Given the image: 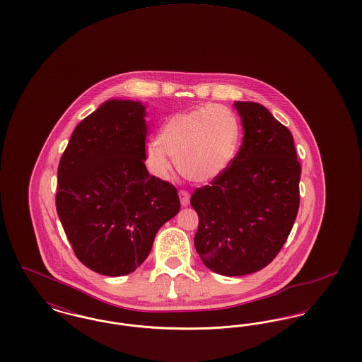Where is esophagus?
Masks as SVG:
<instances>
[{"instance_id": "1", "label": "esophagus", "mask_w": 362, "mask_h": 362, "mask_svg": "<svg viewBox=\"0 0 362 362\" xmlns=\"http://www.w3.org/2000/svg\"><path fill=\"white\" fill-rule=\"evenodd\" d=\"M179 198H180V205L183 207L189 206V191L186 189H180L179 191Z\"/></svg>"}]
</instances>
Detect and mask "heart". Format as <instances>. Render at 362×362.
Here are the masks:
<instances>
[{"label": "heart", "mask_w": 362, "mask_h": 362, "mask_svg": "<svg viewBox=\"0 0 362 362\" xmlns=\"http://www.w3.org/2000/svg\"><path fill=\"white\" fill-rule=\"evenodd\" d=\"M240 139V122L230 108L221 104L205 105L175 114L164 122L157 141L146 145L145 158L158 177L171 171V157L185 177L195 183H210L232 164Z\"/></svg>", "instance_id": "1"}]
</instances>
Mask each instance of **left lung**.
Returning a JSON list of instances; mask_svg holds the SVG:
<instances>
[{
    "mask_svg": "<svg viewBox=\"0 0 362 362\" xmlns=\"http://www.w3.org/2000/svg\"><path fill=\"white\" fill-rule=\"evenodd\" d=\"M244 130L239 153L191 206L199 224L195 250L211 272L247 276L266 267L288 239L300 205L292 133L262 104L235 102Z\"/></svg>",
    "mask_w": 362,
    "mask_h": 362,
    "instance_id": "8db88e82",
    "label": "left lung"
}]
</instances>
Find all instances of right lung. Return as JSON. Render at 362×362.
<instances>
[{"label": "right lung", "mask_w": 362, "mask_h": 362, "mask_svg": "<svg viewBox=\"0 0 362 362\" xmlns=\"http://www.w3.org/2000/svg\"><path fill=\"white\" fill-rule=\"evenodd\" d=\"M145 105L112 99L74 129L58 165L55 205L73 251L95 273H133L180 209L145 167Z\"/></svg>", "instance_id": "right-lung-1"}]
</instances>
